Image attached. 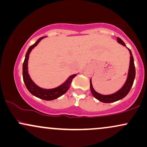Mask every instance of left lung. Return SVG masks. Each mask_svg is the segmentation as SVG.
I'll use <instances>...</instances> for the list:
<instances>
[{
    "mask_svg": "<svg viewBox=\"0 0 147 147\" xmlns=\"http://www.w3.org/2000/svg\"><path fill=\"white\" fill-rule=\"evenodd\" d=\"M117 42L119 43L120 44L126 46L125 43H124V41L121 39L120 38L117 37ZM130 52V64H129V73H128V77L127 79H126L125 84L123 86V87L120 89L119 90H118L117 92H116L115 93L112 94V95H103L101 94L98 93L96 91L94 90V88H92V82H91V79L90 80V88L91 92H92V95L95 97L96 99H98L100 102H104V103H111L116 102V101L119 100V99H122L124 98V97H126L128 95V93L129 92L130 90H131V87H132L133 82H134L135 77H136V68H135L134 65V60H133V57L131 53V51L129 49Z\"/></svg>",
    "mask_w": 147,
    "mask_h": 147,
    "instance_id": "left-lung-1",
    "label": "left lung"
}]
</instances>
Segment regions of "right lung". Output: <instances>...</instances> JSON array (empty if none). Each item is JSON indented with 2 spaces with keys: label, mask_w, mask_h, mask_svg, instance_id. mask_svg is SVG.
<instances>
[{
  "label": "right lung",
  "mask_w": 147,
  "mask_h": 147,
  "mask_svg": "<svg viewBox=\"0 0 147 147\" xmlns=\"http://www.w3.org/2000/svg\"><path fill=\"white\" fill-rule=\"evenodd\" d=\"M44 37L45 36H43L38 38L36 43L32 45H31L29 49H28V52H27L26 55H25V58L23 64V82H24L25 84V86H26L27 89L29 90V92L32 95H33L34 96H35V97H38L39 99H44V100L46 101H50L58 98V97L63 95V94H65L68 91L69 88H70L72 79L75 78V77L77 75H71L63 84H61L59 87L52 89L41 88L38 87V86H36V84L34 83L32 80L30 78L28 71V59H29V55L30 52L32 51V50L36 45H37L40 41L41 39H43Z\"/></svg>",
  "instance_id": "1"
}]
</instances>
